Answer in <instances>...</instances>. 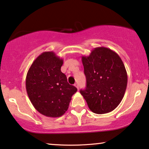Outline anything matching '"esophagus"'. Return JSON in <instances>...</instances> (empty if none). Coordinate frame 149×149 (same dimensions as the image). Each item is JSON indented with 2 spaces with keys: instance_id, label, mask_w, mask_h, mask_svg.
Instances as JSON below:
<instances>
[{
  "instance_id": "obj_1",
  "label": "esophagus",
  "mask_w": 149,
  "mask_h": 149,
  "mask_svg": "<svg viewBox=\"0 0 149 149\" xmlns=\"http://www.w3.org/2000/svg\"><path fill=\"white\" fill-rule=\"evenodd\" d=\"M75 86L77 88V90H78V89H79V86H78V84H77V83H76V84H75Z\"/></svg>"
}]
</instances>
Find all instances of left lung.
<instances>
[{
    "label": "left lung",
    "instance_id": "8db88e82",
    "mask_svg": "<svg viewBox=\"0 0 149 149\" xmlns=\"http://www.w3.org/2000/svg\"><path fill=\"white\" fill-rule=\"evenodd\" d=\"M86 88L80 90L90 110L98 114L114 110L124 96L127 73L122 59L110 49L99 47L81 57Z\"/></svg>",
    "mask_w": 149,
    "mask_h": 149
}]
</instances>
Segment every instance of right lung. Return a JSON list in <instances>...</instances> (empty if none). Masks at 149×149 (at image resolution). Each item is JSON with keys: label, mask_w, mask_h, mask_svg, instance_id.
I'll return each mask as SVG.
<instances>
[{"label": "right lung", "mask_w": 149, "mask_h": 149, "mask_svg": "<svg viewBox=\"0 0 149 149\" xmlns=\"http://www.w3.org/2000/svg\"><path fill=\"white\" fill-rule=\"evenodd\" d=\"M63 63V59L54 52H43L33 62L26 74V90L31 102L45 116L57 118L65 114L77 90L61 72Z\"/></svg>", "instance_id": "1"}]
</instances>
